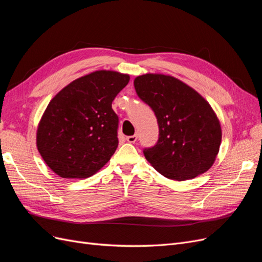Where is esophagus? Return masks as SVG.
Here are the masks:
<instances>
[{"label":"esophagus","instance_id":"34e87169","mask_svg":"<svg viewBox=\"0 0 262 262\" xmlns=\"http://www.w3.org/2000/svg\"><path fill=\"white\" fill-rule=\"evenodd\" d=\"M126 140L130 143H135V141L137 140V135H133V136H127L126 137Z\"/></svg>","mask_w":262,"mask_h":262}]
</instances>
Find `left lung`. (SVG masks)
Returning a JSON list of instances; mask_svg holds the SVG:
<instances>
[{
  "instance_id": "left-lung-1",
  "label": "left lung",
  "mask_w": 262,
  "mask_h": 262,
  "mask_svg": "<svg viewBox=\"0 0 262 262\" xmlns=\"http://www.w3.org/2000/svg\"><path fill=\"white\" fill-rule=\"evenodd\" d=\"M134 86L159 124L157 145L143 150L148 162L166 179L179 182L207 172L222 141L220 121L208 101L171 75L143 74Z\"/></svg>"
}]
</instances>
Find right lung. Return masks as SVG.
<instances>
[{
    "mask_svg": "<svg viewBox=\"0 0 262 262\" xmlns=\"http://www.w3.org/2000/svg\"><path fill=\"white\" fill-rule=\"evenodd\" d=\"M128 81V74L96 71L73 80L50 101L36 142L56 175L87 179L111 159L119 145V117L112 102Z\"/></svg>",
    "mask_w": 262,
    "mask_h": 262,
    "instance_id": "add662e5",
    "label": "right lung"
}]
</instances>
